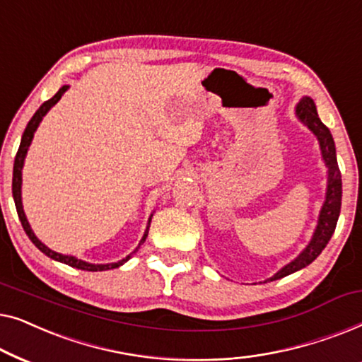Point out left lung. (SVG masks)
<instances>
[{"instance_id": "left-lung-1", "label": "left lung", "mask_w": 362, "mask_h": 362, "mask_svg": "<svg viewBox=\"0 0 362 362\" xmlns=\"http://www.w3.org/2000/svg\"><path fill=\"white\" fill-rule=\"evenodd\" d=\"M295 115L308 130L316 136L320 143L321 158H323L325 166L328 168V181H326V196L325 202L320 209L318 222H316L315 232L311 235L308 245L295 257L293 260L288 262L285 267L272 275L270 279L265 281H274L284 276L295 274L306 265H310L316 257H318L333 235L338 224V217L341 212V197H343V182H341V173L338 166V160H336V146L334 140L328 127L320 120L318 112H316V105L311 97H301L300 102L295 107Z\"/></svg>"}]
</instances>
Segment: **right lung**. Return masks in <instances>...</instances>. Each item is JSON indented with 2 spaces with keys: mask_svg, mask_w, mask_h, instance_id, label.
I'll return each instance as SVG.
<instances>
[{
  "mask_svg": "<svg viewBox=\"0 0 362 362\" xmlns=\"http://www.w3.org/2000/svg\"><path fill=\"white\" fill-rule=\"evenodd\" d=\"M69 86H62L61 88H59L56 95H54L52 98H49L47 102H44L41 107L37 108V112L34 113L31 120H29L26 130H24L23 136H21V145H19V150L16 153V158H14V168H13V199H14V206H16V211H18V216H19V221H21L23 224V229L24 232H26L29 239H31V242L34 245L37 247L39 250L42 252L44 255H47L49 259L52 260H57L61 262V264H66L69 267H74V269H81V270H87V272H103V270H112V269H118V267H122L125 262H128L132 259V255L135 254V252L140 249V245L143 244V242L146 240L148 237V230H150V224H151V217L153 214L150 216V219H148V224H146V229H145V234H143L140 244H138V247L135 250L132 252V254H128L125 259L118 260V262H112V264H90V262H86V260H81L77 259V257L74 255H64V254H59V252L49 249V247L46 244H42L41 240L37 239L36 234H34L31 226H29V221L26 214H24V209H23V197H21V186H23V166H24V160H26V155H28V150L29 146H31V141L34 138V133H36L39 123L42 122V118L46 117V113L51 110V108L56 105V103L61 100V97L64 95V93L67 92Z\"/></svg>",
  "mask_w": 362,
  "mask_h": 362,
  "instance_id": "1",
  "label": "right lung"
}]
</instances>
